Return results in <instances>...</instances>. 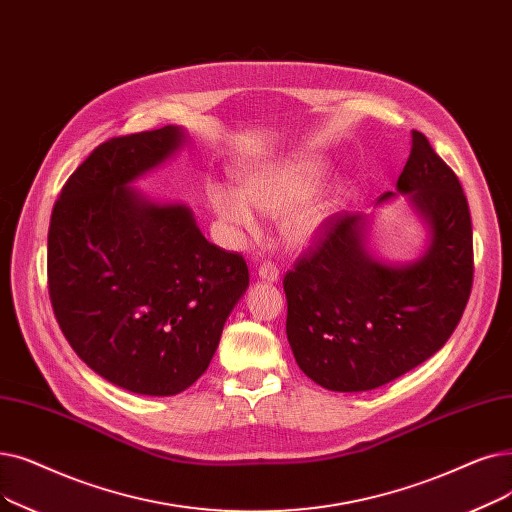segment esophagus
Segmentation results:
<instances>
[{
    "label": "esophagus",
    "instance_id": "1",
    "mask_svg": "<svg viewBox=\"0 0 512 512\" xmlns=\"http://www.w3.org/2000/svg\"><path fill=\"white\" fill-rule=\"evenodd\" d=\"M259 278L265 280V282H278L280 280V272L274 263H263L259 268Z\"/></svg>",
    "mask_w": 512,
    "mask_h": 512
}]
</instances>
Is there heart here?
<instances>
[{
	"mask_svg": "<svg viewBox=\"0 0 512 512\" xmlns=\"http://www.w3.org/2000/svg\"><path fill=\"white\" fill-rule=\"evenodd\" d=\"M328 171V163L318 154H293L242 171L238 188L211 182L207 201L213 215L234 236L257 232V209L272 217L282 215L284 240L293 247H307L326 234L347 196L343 180L320 190Z\"/></svg>",
	"mask_w": 512,
	"mask_h": 512,
	"instance_id": "b5f03b06",
	"label": "heart"
}]
</instances>
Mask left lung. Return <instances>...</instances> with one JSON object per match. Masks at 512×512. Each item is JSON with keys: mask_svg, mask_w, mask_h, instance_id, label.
Listing matches in <instances>:
<instances>
[{"mask_svg": "<svg viewBox=\"0 0 512 512\" xmlns=\"http://www.w3.org/2000/svg\"><path fill=\"white\" fill-rule=\"evenodd\" d=\"M425 228L404 263L376 257L372 217L341 213L316 251L284 276L286 337L299 368L328 391H370L429 360L458 326L473 286V228L462 186L429 140L412 131L395 192Z\"/></svg>", "mask_w": 512, "mask_h": 512, "instance_id": "obj_1", "label": "left lung"}]
</instances>
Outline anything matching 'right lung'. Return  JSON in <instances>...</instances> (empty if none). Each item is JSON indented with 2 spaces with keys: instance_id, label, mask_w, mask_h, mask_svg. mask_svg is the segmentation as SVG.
Segmentation results:
<instances>
[{
  "instance_id": "add662e5",
  "label": "right lung",
  "mask_w": 512,
  "mask_h": 512,
  "mask_svg": "<svg viewBox=\"0 0 512 512\" xmlns=\"http://www.w3.org/2000/svg\"><path fill=\"white\" fill-rule=\"evenodd\" d=\"M188 142L167 125L100 144L64 184L48 232L56 320L79 358L138 395L188 389L249 288L242 255L209 242L184 203L138 180Z\"/></svg>"
}]
</instances>
